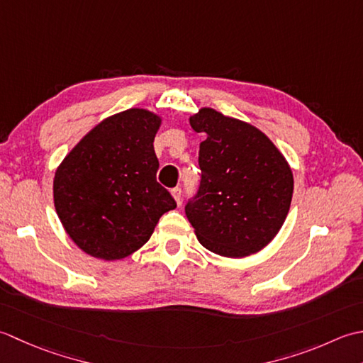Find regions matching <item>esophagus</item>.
I'll list each match as a JSON object with an SVG mask.
<instances>
[{"label": "esophagus", "mask_w": 363, "mask_h": 363, "mask_svg": "<svg viewBox=\"0 0 363 363\" xmlns=\"http://www.w3.org/2000/svg\"><path fill=\"white\" fill-rule=\"evenodd\" d=\"M171 192H172V197L175 199L177 205H180V203H182V197H183V191H182V188H174Z\"/></svg>", "instance_id": "1"}]
</instances>
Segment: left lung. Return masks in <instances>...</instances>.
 <instances>
[{"mask_svg":"<svg viewBox=\"0 0 363 363\" xmlns=\"http://www.w3.org/2000/svg\"><path fill=\"white\" fill-rule=\"evenodd\" d=\"M189 123L206 135L199 150L201 186L184 206L199 242L228 258L258 252L290 210V164L263 131L216 109H199Z\"/></svg>","mask_w":363,"mask_h":363,"instance_id":"obj_1","label":"left lung"}]
</instances>
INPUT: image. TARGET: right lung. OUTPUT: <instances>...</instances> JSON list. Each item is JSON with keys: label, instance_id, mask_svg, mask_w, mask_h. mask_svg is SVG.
I'll return each mask as SVG.
<instances>
[{"label": "right lung", "instance_id": "right-lung-1", "mask_svg": "<svg viewBox=\"0 0 363 363\" xmlns=\"http://www.w3.org/2000/svg\"><path fill=\"white\" fill-rule=\"evenodd\" d=\"M160 125L161 117L143 108L106 117L56 169V213L86 254L108 262L131 255L177 206L157 182L153 140Z\"/></svg>", "mask_w": 363, "mask_h": 363}]
</instances>
